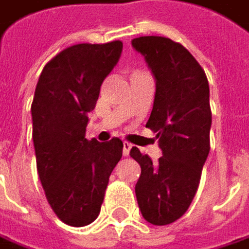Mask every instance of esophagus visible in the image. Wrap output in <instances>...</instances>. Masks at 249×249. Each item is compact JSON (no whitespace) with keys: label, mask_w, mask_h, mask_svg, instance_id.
Returning <instances> with one entry per match:
<instances>
[{"label":"esophagus","mask_w":249,"mask_h":249,"mask_svg":"<svg viewBox=\"0 0 249 249\" xmlns=\"http://www.w3.org/2000/svg\"><path fill=\"white\" fill-rule=\"evenodd\" d=\"M131 148H132V145H131V144L124 142V148H123V154H124V157H128V155H129V151H131Z\"/></svg>","instance_id":"1"}]
</instances>
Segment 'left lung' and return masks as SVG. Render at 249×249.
Segmentation results:
<instances>
[{
  "label": "left lung",
  "instance_id": "8db88e82",
  "mask_svg": "<svg viewBox=\"0 0 249 249\" xmlns=\"http://www.w3.org/2000/svg\"><path fill=\"white\" fill-rule=\"evenodd\" d=\"M141 53L155 81V100L147 128L157 134L162 157L152 162L134 147L129 155L141 165L135 195L142 216L168 225L187 213L210 154V85L198 61L179 42L165 36H140Z\"/></svg>",
  "mask_w": 249,
  "mask_h": 249
}]
</instances>
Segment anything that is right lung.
Wrapping results in <instances>:
<instances>
[{
	"instance_id": "obj_1",
	"label": "right lung",
	"mask_w": 249,
	"mask_h": 249,
	"mask_svg": "<svg viewBox=\"0 0 249 249\" xmlns=\"http://www.w3.org/2000/svg\"><path fill=\"white\" fill-rule=\"evenodd\" d=\"M123 42L77 44L42 70L31 105L36 170L58 218L85 227L101 211L109 175L123 157V141H88V112L102 81L117 65Z\"/></svg>"
}]
</instances>
